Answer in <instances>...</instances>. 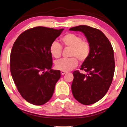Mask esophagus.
I'll return each instance as SVG.
<instances>
[{
    "label": "esophagus",
    "instance_id": "obj_1",
    "mask_svg": "<svg viewBox=\"0 0 127 127\" xmlns=\"http://www.w3.org/2000/svg\"><path fill=\"white\" fill-rule=\"evenodd\" d=\"M61 75H64V74L66 73V72H64V71H61Z\"/></svg>",
    "mask_w": 127,
    "mask_h": 127
}]
</instances>
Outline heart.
Here are the masks:
<instances>
[{
  "label": "heart",
  "instance_id": "heart-1",
  "mask_svg": "<svg viewBox=\"0 0 127 127\" xmlns=\"http://www.w3.org/2000/svg\"><path fill=\"white\" fill-rule=\"evenodd\" d=\"M64 47L70 48L67 59H62L55 62V66L58 70L70 71L78 65V60L85 61L90 54L91 48L88 41L82 40L81 37L74 33H67L61 38ZM49 52L55 58H59L62 54V47L58 42H52L49 47Z\"/></svg>",
  "mask_w": 127,
  "mask_h": 127
}]
</instances>
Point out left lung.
Wrapping results in <instances>:
<instances>
[{
	"instance_id": "8db88e82",
	"label": "left lung",
	"mask_w": 127,
	"mask_h": 127,
	"mask_svg": "<svg viewBox=\"0 0 127 127\" xmlns=\"http://www.w3.org/2000/svg\"><path fill=\"white\" fill-rule=\"evenodd\" d=\"M70 31H81L90 44L89 57L82 64L80 69L73 72L74 79L71 89L77 101L90 105L101 99L112 83L115 70L114 51L108 39L99 30L88 26L72 27Z\"/></svg>"
}]
</instances>
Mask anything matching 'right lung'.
Here are the masks:
<instances>
[{"mask_svg": "<svg viewBox=\"0 0 127 127\" xmlns=\"http://www.w3.org/2000/svg\"><path fill=\"white\" fill-rule=\"evenodd\" d=\"M64 30L32 28L22 32L13 44L10 60L11 76L21 96L30 103L44 104L53 95L61 72L51 69L49 47Z\"/></svg>", "mask_w": 127, "mask_h": 127, "instance_id": "obj_1", "label": "right lung"}]
</instances>
